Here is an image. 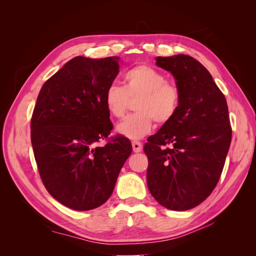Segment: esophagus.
Listing matches in <instances>:
<instances>
[{
  "label": "esophagus",
  "mask_w": 256,
  "mask_h": 256,
  "mask_svg": "<svg viewBox=\"0 0 256 256\" xmlns=\"http://www.w3.org/2000/svg\"><path fill=\"white\" fill-rule=\"evenodd\" d=\"M132 150L134 152H140L142 150V143L138 141H132Z\"/></svg>",
  "instance_id": "34e87169"
}]
</instances>
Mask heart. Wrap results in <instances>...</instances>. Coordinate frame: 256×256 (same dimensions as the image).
I'll list each match as a JSON object with an SVG mask.
<instances>
[{
    "label": "heart",
    "mask_w": 256,
    "mask_h": 256,
    "mask_svg": "<svg viewBox=\"0 0 256 256\" xmlns=\"http://www.w3.org/2000/svg\"><path fill=\"white\" fill-rule=\"evenodd\" d=\"M138 112L120 122L116 131L131 140L141 138L150 134L154 120L158 125L171 122L180 104V88L168 76L148 65H138L124 74L122 86L112 84L106 90L104 102L113 118H122L130 106L136 100Z\"/></svg>",
    "instance_id": "1"
}]
</instances>
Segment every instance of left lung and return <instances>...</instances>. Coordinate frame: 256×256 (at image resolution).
I'll return each instance as SVG.
<instances>
[{
	"label": "left lung",
	"instance_id": "left-lung-1",
	"mask_svg": "<svg viewBox=\"0 0 256 256\" xmlns=\"http://www.w3.org/2000/svg\"><path fill=\"white\" fill-rule=\"evenodd\" d=\"M156 60L174 76L182 99L174 118L144 145L147 186L160 205L188 210L204 202L220 180L232 140L228 104L196 58L178 54Z\"/></svg>",
	"mask_w": 256,
	"mask_h": 256
}]
</instances>
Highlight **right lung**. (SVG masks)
Masks as SVG:
<instances>
[{
    "label": "right lung",
    "mask_w": 256,
    "mask_h": 256,
    "mask_svg": "<svg viewBox=\"0 0 256 256\" xmlns=\"http://www.w3.org/2000/svg\"><path fill=\"white\" fill-rule=\"evenodd\" d=\"M120 58L76 56L44 82L30 120V141L42 184L60 204L90 210L111 196L132 152L104 102L120 72ZM108 140L102 148L96 144Z\"/></svg>",
    "instance_id": "right-lung-1"
}]
</instances>
